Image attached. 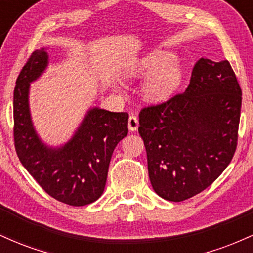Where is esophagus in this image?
<instances>
[{"instance_id":"1","label":"esophagus","mask_w":253,"mask_h":253,"mask_svg":"<svg viewBox=\"0 0 253 253\" xmlns=\"http://www.w3.org/2000/svg\"><path fill=\"white\" fill-rule=\"evenodd\" d=\"M138 126H139L138 118H136L135 115H130L128 119V129L130 132H134V130L138 129Z\"/></svg>"}]
</instances>
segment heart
Returning <instances> with one entry per match:
<instances>
[{"label": "heart", "mask_w": 253, "mask_h": 253, "mask_svg": "<svg viewBox=\"0 0 253 253\" xmlns=\"http://www.w3.org/2000/svg\"><path fill=\"white\" fill-rule=\"evenodd\" d=\"M151 72L145 81L143 92L151 101L167 100L181 83L182 69L169 52L156 50L135 60L129 68L132 76H143Z\"/></svg>", "instance_id": "1"}]
</instances>
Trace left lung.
Returning <instances> with one entry per match:
<instances>
[{
    "label": "left lung",
    "mask_w": 253,
    "mask_h": 253,
    "mask_svg": "<svg viewBox=\"0 0 253 253\" xmlns=\"http://www.w3.org/2000/svg\"><path fill=\"white\" fill-rule=\"evenodd\" d=\"M242 89L228 60L201 58L182 94L139 113L153 190L181 202L208 188L237 149Z\"/></svg>",
    "instance_id": "left-lung-1"
}]
</instances>
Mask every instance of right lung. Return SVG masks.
Here are the masks:
<instances>
[{
    "label": "right lung",
    "instance_id": "add662e5",
    "mask_svg": "<svg viewBox=\"0 0 253 253\" xmlns=\"http://www.w3.org/2000/svg\"><path fill=\"white\" fill-rule=\"evenodd\" d=\"M47 65V52L40 48L17 76L13 102L15 150L21 164L48 195L80 207L102 195L113 151L128 133V114L94 107L68 143L47 146L34 129L28 103L31 83Z\"/></svg>",
    "mask_w": 253,
    "mask_h": 253
}]
</instances>
